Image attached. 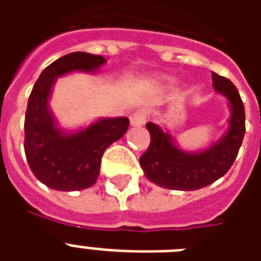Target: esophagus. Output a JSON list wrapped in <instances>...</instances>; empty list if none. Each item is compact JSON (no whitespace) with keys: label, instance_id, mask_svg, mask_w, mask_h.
<instances>
[{"label":"esophagus","instance_id":"34e87169","mask_svg":"<svg viewBox=\"0 0 261 261\" xmlns=\"http://www.w3.org/2000/svg\"><path fill=\"white\" fill-rule=\"evenodd\" d=\"M147 121V112L145 110H137L130 116V123L134 127H141Z\"/></svg>","mask_w":261,"mask_h":261}]
</instances>
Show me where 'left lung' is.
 Here are the masks:
<instances>
[{
	"instance_id": "obj_1",
	"label": "left lung",
	"mask_w": 261,
	"mask_h": 261,
	"mask_svg": "<svg viewBox=\"0 0 261 261\" xmlns=\"http://www.w3.org/2000/svg\"><path fill=\"white\" fill-rule=\"evenodd\" d=\"M213 86L228 100V130L218 141L202 151L181 149L169 131L147 123L151 144L140 158L148 180L165 189L192 192L211 185L229 170L245 136V108L241 95L228 78L213 72Z\"/></svg>"
}]
</instances>
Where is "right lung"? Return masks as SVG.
Returning a JSON list of instances; mask_svg holds the SVG:
<instances>
[{"mask_svg": "<svg viewBox=\"0 0 261 261\" xmlns=\"http://www.w3.org/2000/svg\"><path fill=\"white\" fill-rule=\"evenodd\" d=\"M105 64L102 56L65 54L43 69L32 89L25 116L26 159L33 175L50 189L76 192L93 186L105 149L128 128L127 117H103L84 128L67 131L48 105L57 78L75 71L93 74Z\"/></svg>", "mask_w": 261, "mask_h": 261, "instance_id": "1", "label": "right lung"}]
</instances>
